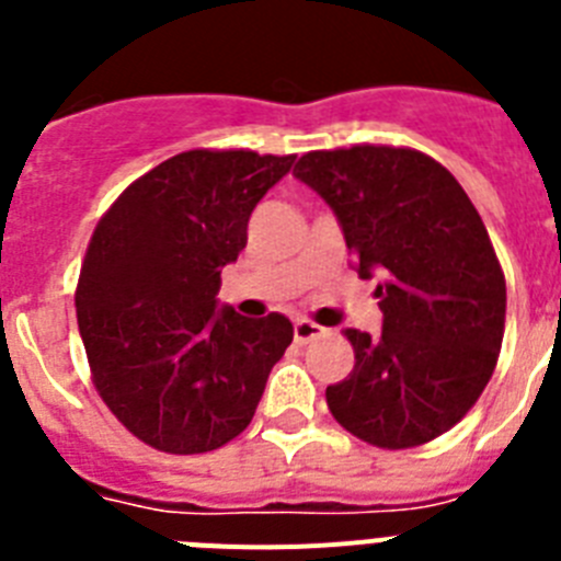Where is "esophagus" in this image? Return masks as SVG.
Here are the masks:
<instances>
[{
	"instance_id": "34e87169",
	"label": "esophagus",
	"mask_w": 561,
	"mask_h": 561,
	"mask_svg": "<svg viewBox=\"0 0 561 561\" xmlns=\"http://www.w3.org/2000/svg\"><path fill=\"white\" fill-rule=\"evenodd\" d=\"M323 334H325L323 325L311 323V320H295V342H300V345H304V342L317 340V336H323Z\"/></svg>"
}]
</instances>
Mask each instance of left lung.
I'll return each instance as SVG.
<instances>
[{
	"mask_svg": "<svg viewBox=\"0 0 561 561\" xmlns=\"http://www.w3.org/2000/svg\"><path fill=\"white\" fill-rule=\"evenodd\" d=\"M295 176L340 219L359 275H379L381 334L345 329L354 370L325 388L342 427L379 449L453 430L480 399L505 331V275L480 213L415 148L309 151Z\"/></svg>",
	"mask_w": 561,
	"mask_h": 561,
	"instance_id": "8db88e82",
	"label": "left lung"
}]
</instances>
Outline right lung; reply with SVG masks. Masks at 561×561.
I'll list each match as a JSON object with an SVG mask.
<instances>
[{"label": "right lung", "instance_id": "1", "mask_svg": "<svg viewBox=\"0 0 561 561\" xmlns=\"http://www.w3.org/2000/svg\"><path fill=\"white\" fill-rule=\"evenodd\" d=\"M295 153L193 148L134 180L98 221L76 289L92 385L148 447L199 455L255 415L289 348L284 314L216 311L221 266Z\"/></svg>", "mask_w": 561, "mask_h": 561}]
</instances>
